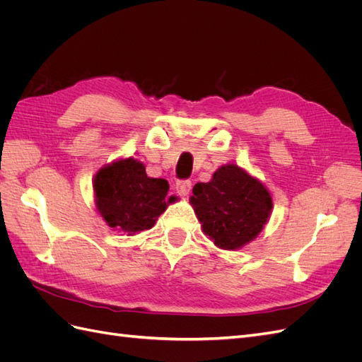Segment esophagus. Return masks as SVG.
<instances>
[{"mask_svg": "<svg viewBox=\"0 0 362 362\" xmlns=\"http://www.w3.org/2000/svg\"><path fill=\"white\" fill-rule=\"evenodd\" d=\"M175 189H177V193L181 194V196L189 194L190 190H192V181L190 180H181V181L177 182V187H175Z\"/></svg>", "mask_w": 362, "mask_h": 362, "instance_id": "obj_1", "label": "esophagus"}]
</instances>
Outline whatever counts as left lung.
I'll return each mask as SVG.
<instances>
[{
    "instance_id": "1",
    "label": "left lung",
    "mask_w": 362,
    "mask_h": 362,
    "mask_svg": "<svg viewBox=\"0 0 362 362\" xmlns=\"http://www.w3.org/2000/svg\"><path fill=\"white\" fill-rule=\"evenodd\" d=\"M190 202L204 233L231 250L261 233L273 206L264 185L235 164L218 168L210 182L194 184Z\"/></svg>"
}]
</instances>
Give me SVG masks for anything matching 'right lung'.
Listing matches in <instances>:
<instances>
[{
    "instance_id": "1",
    "label": "right lung",
    "mask_w": 362,
    "mask_h": 362,
    "mask_svg": "<svg viewBox=\"0 0 362 362\" xmlns=\"http://www.w3.org/2000/svg\"><path fill=\"white\" fill-rule=\"evenodd\" d=\"M96 206L108 226L133 235L156 225L166 210L169 184L149 178L145 166L134 158L119 160L103 168L95 177Z\"/></svg>"
}]
</instances>
